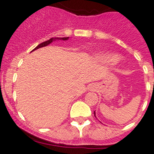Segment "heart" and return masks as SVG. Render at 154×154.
<instances>
[{"instance_id": "heart-1", "label": "heart", "mask_w": 154, "mask_h": 154, "mask_svg": "<svg viewBox=\"0 0 154 154\" xmlns=\"http://www.w3.org/2000/svg\"><path fill=\"white\" fill-rule=\"evenodd\" d=\"M98 59L100 61H101L104 64H107V65H111V64H115V63L118 61L119 57L117 55L114 54H109V53H105V54H101L98 57Z\"/></svg>"}]
</instances>
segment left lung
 I'll list each match as a JSON object with an SVG mask.
<instances>
[{"mask_svg":"<svg viewBox=\"0 0 154 154\" xmlns=\"http://www.w3.org/2000/svg\"><path fill=\"white\" fill-rule=\"evenodd\" d=\"M94 116H95V117H96V115H95V111L94 112Z\"/></svg>","mask_w":154,"mask_h":154,"instance_id":"left-lung-1","label":"left lung"}]
</instances>
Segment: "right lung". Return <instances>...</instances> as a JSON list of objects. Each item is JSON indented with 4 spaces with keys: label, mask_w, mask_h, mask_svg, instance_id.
I'll use <instances>...</instances> for the list:
<instances>
[{
    "label": "right lung",
    "mask_w": 154,
    "mask_h": 154,
    "mask_svg": "<svg viewBox=\"0 0 154 154\" xmlns=\"http://www.w3.org/2000/svg\"><path fill=\"white\" fill-rule=\"evenodd\" d=\"M68 39H69V37H52V38H50V39L46 41V42H42V43H41L40 45H38L33 50H36V49H39V48H42V47L46 46V45H49L50 43H52L53 41H56V40H63V41H66V40ZM33 50H32V51H33Z\"/></svg>",
    "instance_id": "1"
}]
</instances>
